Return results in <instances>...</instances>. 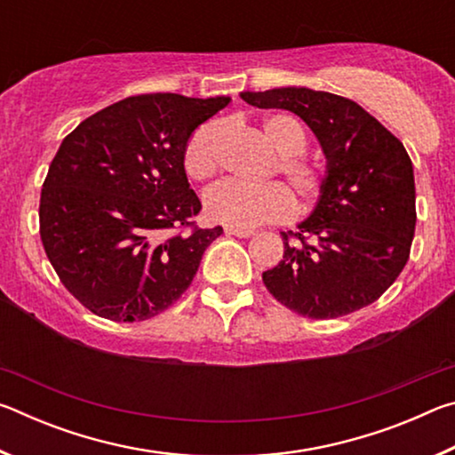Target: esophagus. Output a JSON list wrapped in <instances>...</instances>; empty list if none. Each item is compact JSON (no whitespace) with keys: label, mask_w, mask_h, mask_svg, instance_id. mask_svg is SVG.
I'll return each instance as SVG.
<instances>
[{"label":"esophagus","mask_w":455,"mask_h":455,"mask_svg":"<svg viewBox=\"0 0 455 455\" xmlns=\"http://www.w3.org/2000/svg\"><path fill=\"white\" fill-rule=\"evenodd\" d=\"M225 233H227V235H233V236H238V238H249V236L255 235V230H251V228H236V227H227Z\"/></svg>","instance_id":"1"}]
</instances>
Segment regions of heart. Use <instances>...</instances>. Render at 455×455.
<instances>
[{
    "mask_svg": "<svg viewBox=\"0 0 455 455\" xmlns=\"http://www.w3.org/2000/svg\"><path fill=\"white\" fill-rule=\"evenodd\" d=\"M265 140L279 152L273 174L279 172L301 203L315 200L325 184V171L303 156L307 134L303 126L287 114H271L260 122ZM225 126L209 122L188 138L184 148V171L192 180H209L220 168V150ZM292 209L291 192L281 182L244 187L238 182H220L204 195L206 217L236 228H252L265 222L289 217Z\"/></svg>",
    "mask_w": 455,
    "mask_h": 455,
    "instance_id": "obj_1",
    "label": "heart"
}]
</instances>
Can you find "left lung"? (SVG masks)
Returning a JSON list of instances; mask_svg holds the SVG:
<instances>
[{
  "label": "left lung",
  "mask_w": 455,
  "mask_h": 455,
  "mask_svg": "<svg viewBox=\"0 0 455 455\" xmlns=\"http://www.w3.org/2000/svg\"><path fill=\"white\" fill-rule=\"evenodd\" d=\"M246 104L283 108L313 130L327 158L319 203L297 233H281L268 292L309 319H335L377 301L403 271L415 235V180L403 144L359 104L329 92H243Z\"/></svg>",
  "instance_id": "obj_1"
}]
</instances>
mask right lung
Returning <instances> with one entry per match:
<instances>
[{
	"label": "right lung",
	"mask_w": 455,
	"mask_h": 455,
	"mask_svg": "<svg viewBox=\"0 0 455 455\" xmlns=\"http://www.w3.org/2000/svg\"><path fill=\"white\" fill-rule=\"evenodd\" d=\"M228 102L130 96L64 138L44 180L40 236L61 284L88 311L144 321L190 287L222 227L195 225L203 204L182 156L190 134Z\"/></svg>",
	"instance_id": "obj_1"
}]
</instances>
